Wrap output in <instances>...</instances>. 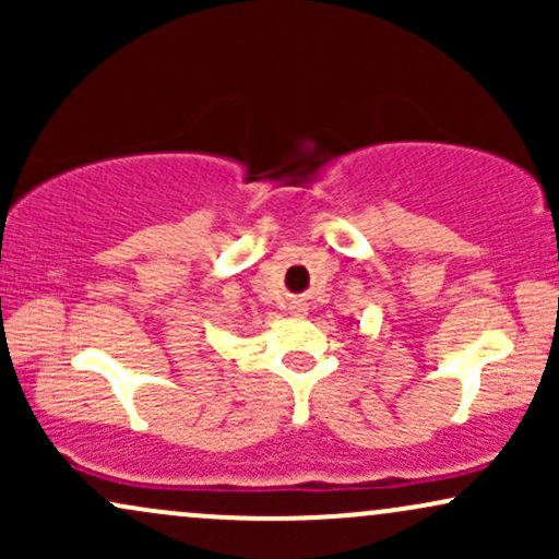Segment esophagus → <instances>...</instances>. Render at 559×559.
<instances>
[{"mask_svg":"<svg viewBox=\"0 0 559 559\" xmlns=\"http://www.w3.org/2000/svg\"><path fill=\"white\" fill-rule=\"evenodd\" d=\"M288 312H292L294 318H305L307 316V301L305 299H294L292 305H288Z\"/></svg>","mask_w":559,"mask_h":559,"instance_id":"1","label":"esophagus"}]
</instances>
